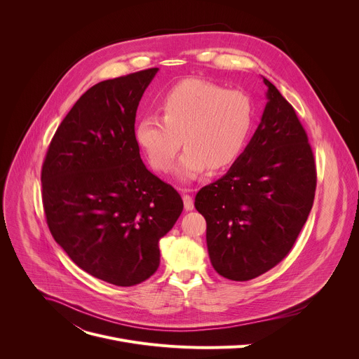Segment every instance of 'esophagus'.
<instances>
[{"mask_svg":"<svg viewBox=\"0 0 359 359\" xmlns=\"http://www.w3.org/2000/svg\"><path fill=\"white\" fill-rule=\"evenodd\" d=\"M190 190H182L183 193V203H184V209L187 212L193 210L194 209V201H193V197L190 194H187Z\"/></svg>","mask_w":359,"mask_h":359,"instance_id":"esophagus-1","label":"esophagus"}]
</instances>
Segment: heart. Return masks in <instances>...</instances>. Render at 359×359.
I'll use <instances>...</instances> for the list:
<instances>
[{
	"instance_id": "obj_1",
	"label": "heart",
	"mask_w": 359,
	"mask_h": 359,
	"mask_svg": "<svg viewBox=\"0 0 359 359\" xmlns=\"http://www.w3.org/2000/svg\"><path fill=\"white\" fill-rule=\"evenodd\" d=\"M162 118L147 114L135 125V139L156 170L166 172L182 146L186 150L175 173L193 180L208 168L233 165L250 137L254 123L252 102L241 90L204 79H184L159 102Z\"/></svg>"
}]
</instances>
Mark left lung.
Segmentation results:
<instances>
[{
	"label": "left lung",
	"mask_w": 359,
	"mask_h": 359,
	"mask_svg": "<svg viewBox=\"0 0 359 359\" xmlns=\"http://www.w3.org/2000/svg\"><path fill=\"white\" fill-rule=\"evenodd\" d=\"M267 104L252 137L229 172L196 194L206 219L213 269L247 281L277 266L313 208L317 173L294 108L263 76Z\"/></svg>",
	"instance_id": "8db88e82"
}]
</instances>
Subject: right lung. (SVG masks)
<instances>
[{"instance_id":"right-lung-1","label":"right lung","mask_w":359,"mask_h":359,"mask_svg":"<svg viewBox=\"0 0 359 359\" xmlns=\"http://www.w3.org/2000/svg\"><path fill=\"white\" fill-rule=\"evenodd\" d=\"M150 68L89 88L58 126L42 165L46 223L69 259L119 287L159 267V240L183 210L180 194L149 172L135 139Z\"/></svg>"}]
</instances>
